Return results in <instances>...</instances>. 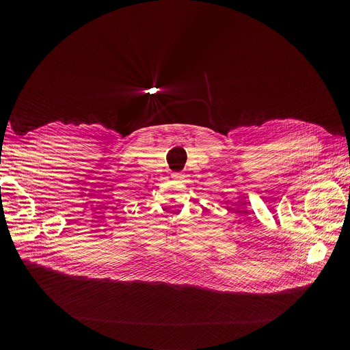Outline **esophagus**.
Returning <instances> with one entry per match:
<instances>
[{"mask_svg":"<svg viewBox=\"0 0 350 350\" xmlns=\"http://www.w3.org/2000/svg\"><path fill=\"white\" fill-rule=\"evenodd\" d=\"M172 177H173L174 180H181V178L185 177V176H183L181 173H173V174H172Z\"/></svg>","mask_w":350,"mask_h":350,"instance_id":"34e87169","label":"esophagus"}]
</instances>
